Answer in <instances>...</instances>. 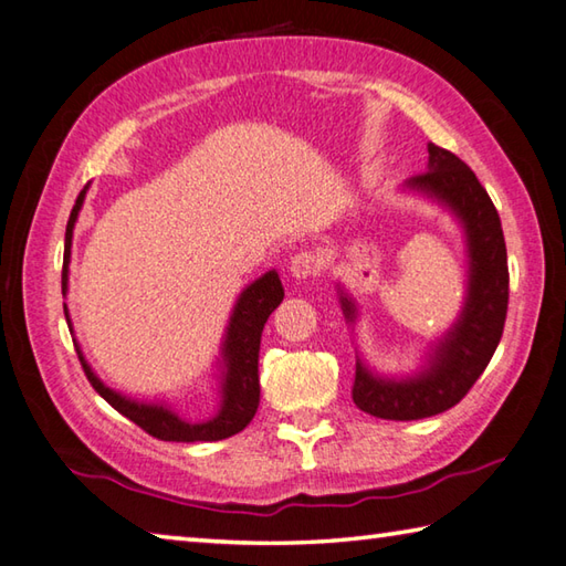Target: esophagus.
<instances>
[{
  "label": "esophagus",
  "mask_w": 566,
  "mask_h": 566,
  "mask_svg": "<svg viewBox=\"0 0 566 566\" xmlns=\"http://www.w3.org/2000/svg\"><path fill=\"white\" fill-rule=\"evenodd\" d=\"M318 270H322V260L314 252H296L290 262V274L294 280H310V276H316Z\"/></svg>",
  "instance_id": "1"
}]
</instances>
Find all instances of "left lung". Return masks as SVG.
<instances>
[{"mask_svg":"<svg viewBox=\"0 0 566 566\" xmlns=\"http://www.w3.org/2000/svg\"><path fill=\"white\" fill-rule=\"evenodd\" d=\"M403 190L423 195L458 220L465 240L468 284L458 318L428 346L418 371L384 376L356 356L354 403L364 413L386 420L430 418L460 403L495 354L510 296L505 234L495 205L475 172L450 150L428 143V170L408 178ZM336 290L346 324L354 332L356 300L342 284H336Z\"/></svg>","mask_w":566,"mask_h":566,"instance_id":"obj_1","label":"left lung"}]
</instances>
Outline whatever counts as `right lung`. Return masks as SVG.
<instances>
[{"instance_id": "obj_1", "label": "right lung", "mask_w": 566, "mask_h": 566, "mask_svg": "<svg viewBox=\"0 0 566 566\" xmlns=\"http://www.w3.org/2000/svg\"><path fill=\"white\" fill-rule=\"evenodd\" d=\"M88 185L78 192L74 210L69 214L66 240H64V272H61V294L69 292V262H71V240H74V228L78 212L84 208ZM284 286L276 270L264 272L260 280L244 286L238 302L232 306V314L224 326L220 356L214 361V378H218L220 406L214 416L208 420H188L182 418L168 400H140L130 398L120 390H113L94 374V368L86 361L78 342L74 338L78 361L84 366L86 378L96 394L108 400V403L126 416L133 423L140 426L146 433L158 440H172V443H210V440H224L240 433L250 426V420L260 406V374H256V361H260V342L266 318L282 304ZM69 332L74 334L69 306L64 304Z\"/></svg>"}]
</instances>
